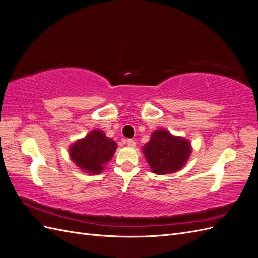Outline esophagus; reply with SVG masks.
<instances>
[{
  "mask_svg": "<svg viewBox=\"0 0 258 258\" xmlns=\"http://www.w3.org/2000/svg\"><path fill=\"white\" fill-rule=\"evenodd\" d=\"M127 144H128V146L129 147H136V141H135V140H132V139H129L128 140V141H127Z\"/></svg>",
  "mask_w": 258,
  "mask_h": 258,
  "instance_id": "34e87169",
  "label": "esophagus"
}]
</instances>
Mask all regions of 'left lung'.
<instances>
[{
	"label": "left lung",
	"instance_id": "8db88e82",
	"mask_svg": "<svg viewBox=\"0 0 258 258\" xmlns=\"http://www.w3.org/2000/svg\"><path fill=\"white\" fill-rule=\"evenodd\" d=\"M191 151L189 140L173 136L166 129L154 131L142 150L152 172L159 175L181 170L189 159Z\"/></svg>",
	"mask_w": 258,
	"mask_h": 258
}]
</instances>
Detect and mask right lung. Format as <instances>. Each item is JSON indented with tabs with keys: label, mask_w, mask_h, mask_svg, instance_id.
Segmentation results:
<instances>
[{
	"label": "right lung",
	"mask_w": 258,
	"mask_h": 258,
	"mask_svg": "<svg viewBox=\"0 0 258 258\" xmlns=\"http://www.w3.org/2000/svg\"><path fill=\"white\" fill-rule=\"evenodd\" d=\"M117 144L107 138L104 131L93 129L85 138L77 140L69 147L71 160L85 173L99 174L104 170L116 152Z\"/></svg>",
	"instance_id": "right-lung-1"
}]
</instances>
